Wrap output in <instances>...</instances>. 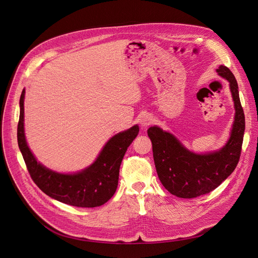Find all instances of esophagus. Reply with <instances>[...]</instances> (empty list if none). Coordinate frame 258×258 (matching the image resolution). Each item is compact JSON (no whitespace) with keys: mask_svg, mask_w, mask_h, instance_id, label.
<instances>
[{"mask_svg":"<svg viewBox=\"0 0 258 258\" xmlns=\"http://www.w3.org/2000/svg\"><path fill=\"white\" fill-rule=\"evenodd\" d=\"M139 122L143 127H147L153 122V117L150 114H144L140 117Z\"/></svg>","mask_w":258,"mask_h":258,"instance_id":"esophagus-1","label":"esophagus"}]
</instances>
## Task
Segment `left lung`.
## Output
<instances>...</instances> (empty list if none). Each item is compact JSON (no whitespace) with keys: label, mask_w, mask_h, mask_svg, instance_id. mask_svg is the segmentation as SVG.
<instances>
[{"label":"left lung","mask_w":258,"mask_h":258,"mask_svg":"<svg viewBox=\"0 0 258 258\" xmlns=\"http://www.w3.org/2000/svg\"><path fill=\"white\" fill-rule=\"evenodd\" d=\"M217 75L229 82L235 116L230 137L222 148L196 153L181 144L171 133L158 125L148 128L153 158L163 187L178 198H195L217 188L236 168L242 149L245 116L239 97V88L233 72L220 65Z\"/></svg>","instance_id":"8db88e82"}]
</instances>
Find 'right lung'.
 <instances>
[{
	"instance_id": "obj_1",
	"label": "right lung",
	"mask_w": 258,
	"mask_h": 258,
	"mask_svg": "<svg viewBox=\"0 0 258 258\" xmlns=\"http://www.w3.org/2000/svg\"><path fill=\"white\" fill-rule=\"evenodd\" d=\"M24 96L23 89L19 101L17 141L35 185L49 197L71 206L97 207L106 203L117 189L119 167L128 146L139 134V125L110 138L88 167L76 172H58L38 161L29 149L24 133Z\"/></svg>"
}]
</instances>
